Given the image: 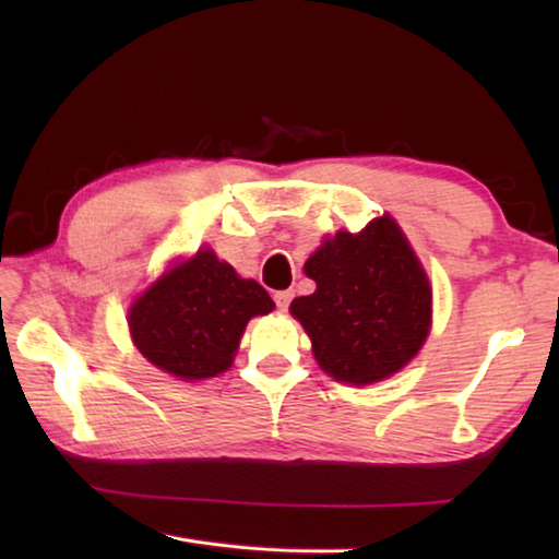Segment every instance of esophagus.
Listing matches in <instances>:
<instances>
[{"label": "esophagus", "instance_id": "obj_1", "mask_svg": "<svg viewBox=\"0 0 559 559\" xmlns=\"http://www.w3.org/2000/svg\"><path fill=\"white\" fill-rule=\"evenodd\" d=\"M273 300H276V308L286 313L288 306H290V300H293V293L290 290H281V293H276V296H273Z\"/></svg>", "mask_w": 559, "mask_h": 559}]
</instances>
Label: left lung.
Instances as JSON below:
<instances>
[{
  "label": "left lung",
  "mask_w": 559,
  "mask_h": 559,
  "mask_svg": "<svg viewBox=\"0 0 559 559\" xmlns=\"http://www.w3.org/2000/svg\"><path fill=\"white\" fill-rule=\"evenodd\" d=\"M316 293L290 302L318 365L340 382L372 384L419 353L431 325V288L392 216L340 231L306 261Z\"/></svg>",
  "instance_id": "left-lung-1"
}]
</instances>
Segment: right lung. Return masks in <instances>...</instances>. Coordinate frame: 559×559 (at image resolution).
<instances>
[{
	"label": "right lung",
	"instance_id": "add662e5",
	"mask_svg": "<svg viewBox=\"0 0 559 559\" xmlns=\"http://www.w3.org/2000/svg\"><path fill=\"white\" fill-rule=\"evenodd\" d=\"M273 300L243 281L210 249L169 269L130 308V335L140 353L179 380H206L234 362L246 323L266 316Z\"/></svg>",
	"mask_w": 559,
	"mask_h": 559
}]
</instances>
